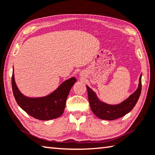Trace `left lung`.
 <instances>
[{
  "label": "left lung",
  "instance_id": "left-lung-1",
  "mask_svg": "<svg viewBox=\"0 0 155 155\" xmlns=\"http://www.w3.org/2000/svg\"><path fill=\"white\" fill-rule=\"evenodd\" d=\"M142 74L139 78L137 89L128 98L120 104L111 105L104 102L100 99L95 91L89 87H87L89 104L93 114L99 119L105 120H114L122 117L131 111L140 97L142 89Z\"/></svg>",
  "mask_w": 155,
  "mask_h": 155
}]
</instances>
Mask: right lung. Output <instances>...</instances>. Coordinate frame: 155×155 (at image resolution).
<instances>
[{"label":"right lung","mask_w":155,"mask_h":155,"mask_svg":"<svg viewBox=\"0 0 155 155\" xmlns=\"http://www.w3.org/2000/svg\"><path fill=\"white\" fill-rule=\"evenodd\" d=\"M77 82L75 77L70 78L49 95L40 97H30L20 91L15 81L14 70L12 75V89L17 104L29 116L39 120H50L61 116L71 87Z\"/></svg>","instance_id":"obj_1"}]
</instances>
